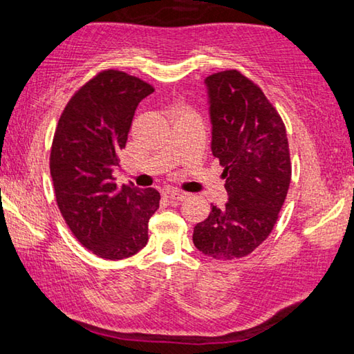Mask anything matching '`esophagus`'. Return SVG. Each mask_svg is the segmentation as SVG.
<instances>
[{
  "mask_svg": "<svg viewBox=\"0 0 354 354\" xmlns=\"http://www.w3.org/2000/svg\"><path fill=\"white\" fill-rule=\"evenodd\" d=\"M165 196L167 199L171 201H183L187 199V193H182V191H177V189H166L165 191Z\"/></svg>",
  "mask_w": 354,
  "mask_h": 354,
  "instance_id": "obj_1",
  "label": "esophagus"
}]
</instances>
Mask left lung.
Listing matches in <instances>:
<instances>
[{"mask_svg":"<svg viewBox=\"0 0 354 354\" xmlns=\"http://www.w3.org/2000/svg\"><path fill=\"white\" fill-rule=\"evenodd\" d=\"M212 153L224 167L229 201L212 205L196 224L193 243L215 260L251 254L271 234L290 187L286 125L262 89L239 71L205 78Z\"/></svg>","mask_w":354,"mask_h":354,"instance_id":"left-lung-1","label":"left lung"}]
</instances>
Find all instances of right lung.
Returning a JSON list of instances; mask_svg holds the SVG:
<instances>
[{
	"mask_svg": "<svg viewBox=\"0 0 354 354\" xmlns=\"http://www.w3.org/2000/svg\"><path fill=\"white\" fill-rule=\"evenodd\" d=\"M152 92L146 81L103 71L75 92L56 127L50 172L57 207L77 240L102 259L141 251L160 207L156 189L118 188L113 177L139 102Z\"/></svg>",
	"mask_w": 354,
	"mask_h": 354,
	"instance_id": "right-lung-1",
	"label": "right lung"
}]
</instances>
